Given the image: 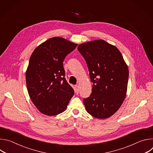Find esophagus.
Wrapping results in <instances>:
<instances>
[{
    "label": "esophagus",
    "mask_w": 153,
    "mask_h": 153,
    "mask_svg": "<svg viewBox=\"0 0 153 153\" xmlns=\"http://www.w3.org/2000/svg\"><path fill=\"white\" fill-rule=\"evenodd\" d=\"M79 86L78 85H76L75 86V87H74V90H75V93H76V94H78V93H79Z\"/></svg>",
    "instance_id": "obj_1"
}]
</instances>
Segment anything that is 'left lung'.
<instances>
[{"label":"left lung","mask_w":153,"mask_h":153,"mask_svg":"<svg viewBox=\"0 0 153 153\" xmlns=\"http://www.w3.org/2000/svg\"><path fill=\"white\" fill-rule=\"evenodd\" d=\"M77 50L86 62L93 83L91 94L83 100L86 110L97 119L110 117L126 97L128 66L119 50L103 40L82 43Z\"/></svg>","instance_id":"obj_1"}]
</instances>
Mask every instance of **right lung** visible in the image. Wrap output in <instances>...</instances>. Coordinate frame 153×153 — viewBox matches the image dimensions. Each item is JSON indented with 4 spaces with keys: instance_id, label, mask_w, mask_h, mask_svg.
Listing matches in <instances>:
<instances>
[{
    "instance_id": "right-lung-1",
    "label": "right lung",
    "mask_w": 153,
    "mask_h": 153,
    "mask_svg": "<svg viewBox=\"0 0 153 153\" xmlns=\"http://www.w3.org/2000/svg\"><path fill=\"white\" fill-rule=\"evenodd\" d=\"M77 44L62 37L46 40L33 52L26 71L27 90L39 111L47 116L63 112L73 96L65 77L63 60Z\"/></svg>"
}]
</instances>
